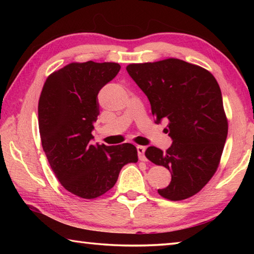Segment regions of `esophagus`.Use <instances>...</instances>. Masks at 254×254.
<instances>
[{
    "mask_svg": "<svg viewBox=\"0 0 254 254\" xmlns=\"http://www.w3.org/2000/svg\"><path fill=\"white\" fill-rule=\"evenodd\" d=\"M136 151H137V156H139V159L141 161L147 160V158H145V156H144V152H145L144 147H142V145H137Z\"/></svg>",
    "mask_w": 254,
    "mask_h": 254,
    "instance_id": "esophagus-1",
    "label": "esophagus"
}]
</instances>
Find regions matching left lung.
<instances>
[{
	"label": "left lung",
	"instance_id": "left-lung-1",
	"mask_svg": "<svg viewBox=\"0 0 254 254\" xmlns=\"http://www.w3.org/2000/svg\"><path fill=\"white\" fill-rule=\"evenodd\" d=\"M151 105L154 122H168L170 148L149 147L145 157L171 174L162 197L182 200L195 195L216 171L227 136L221 88L204 68L180 59L127 67Z\"/></svg>",
	"mask_w": 254,
	"mask_h": 254
}]
</instances>
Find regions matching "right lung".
Here are the masks:
<instances>
[{
  "label": "right lung",
  "instance_id": "1",
  "mask_svg": "<svg viewBox=\"0 0 254 254\" xmlns=\"http://www.w3.org/2000/svg\"><path fill=\"white\" fill-rule=\"evenodd\" d=\"M121 69L115 63H72L47 78L38 117L44 151L64 188L81 198L105 194L127 163L137 161L134 145L92 144L100 114L97 95Z\"/></svg>",
  "mask_w": 254,
  "mask_h": 254
}]
</instances>
